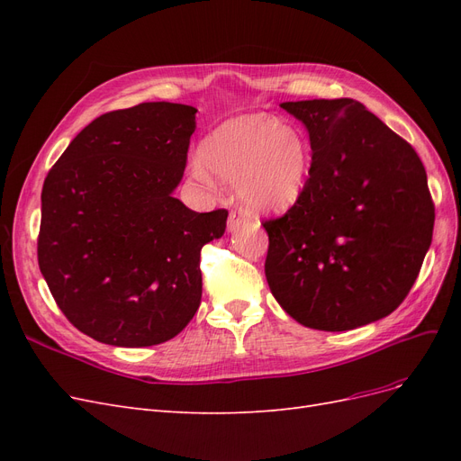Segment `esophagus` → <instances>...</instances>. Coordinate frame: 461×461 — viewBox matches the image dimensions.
<instances>
[{
  "label": "esophagus",
  "mask_w": 461,
  "mask_h": 461,
  "mask_svg": "<svg viewBox=\"0 0 461 461\" xmlns=\"http://www.w3.org/2000/svg\"><path fill=\"white\" fill-rule=\"evenodd\" d=\"M244 221H246L244 212H240V209H239V212H236V209H234V212H230V215H229V230H236V229L242 225Z\"/></svg>",
  "instance_id": "esophagus-1"
}]
</instances>
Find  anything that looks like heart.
<instances>
[{
    "instance_id": "b5f03b06",
    "label": "heart",
    "mask_w": 461,
    "mask_h": 461,
    "mask_svg": "<svg viewBox=\"0 0 461 461\" xmlns=\"http://www.w3.org/2000/svg\"><path fill=\"white\" fill-rule=\"evenodd\" d=\"M192 176L212 185L215 176L236 180L239 196L254 213H283L303 194L310 176V148L290 124L265 115L234 117L209 134Z\"/></svg>"
}]
</instances>
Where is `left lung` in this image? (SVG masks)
I'll return each instance as SVG.
<instances>
[{"instance_id":"left-lung-1","label":"left lung","mask_w":461,"mask_h":461,"mask_svg":"<svg viewBox=\"0 0 461 461\" xmlns=\"http://www.w3.org/2000/svg\"><path fill=\"white\" fill-rule=\"evenodd\" d=\"M281 107L308 129L312 167L300 200L263 222L269 288L303 327L369 325L408 296L430 246L435 203L425 167L350 97Z\"/></svg>"}]
</instances>
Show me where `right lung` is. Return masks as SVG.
I'll use <instances>...</instances> for the list:
<instances>
[{"label": "right lung", "instance_id": "add662e5", "mask_svg": "<svg viewBox=\"0 0 461 461\" xmlns=\"http://www.w3.org/2000/svg\"><path fill=\"white\" fill-rule=\"evenodd\" d=\"M196 107L148 102L94 119L41 188L38 265L55 303L90 339L124 348L171 340L202 300L200 252L227 209L173 198Z\"/></svg>", "mask_w": 461, "mask_h": 461}]
</instances>
